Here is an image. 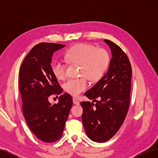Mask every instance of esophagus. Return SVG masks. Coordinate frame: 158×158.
I'll list each match as a JSON object with an SVG mask.
<instances>
[{
    "mask_svg": "<svg viewBox=\"0 0 158 158\" xmlns=\"http://www.w3.org/2000/svg\"><path fill=\"white\" fill-rule=\"evenodd\" d=\"M73 103L74 104H76V105H80V102L78 101V99H76L75 98H73Z\"/></svg>",
    "mask_w": 158,
    "mask_h": 158,
    "instance_id": "obj_1",
    "label": "esophagus"
}]
</instances>
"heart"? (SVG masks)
I'll return each mask as SVG.
<instances>
[{
  "instance_id": "obj_1",
  "label": "heart",
  "mask_w": 158,
  "mask_h": 158,
  "mask_svg": "<svg viewBox=\"0 0 158 158\" xmlns=\"http://www.w3.org/2000/svg\"><path fill=\"white\" fill-rule=\"evenodd\" d=\"M68 63L80 64V74L78 78H70L64 84L66 92L77 96L83 92L88 85V78L97 82L106 74L110 63L109 52L104 49H97L91 44H80L71 47L64 53ZM52 73L58 80L66 76V66L60 61H54L51 64Z\"/></svg>"
}]
</instances>
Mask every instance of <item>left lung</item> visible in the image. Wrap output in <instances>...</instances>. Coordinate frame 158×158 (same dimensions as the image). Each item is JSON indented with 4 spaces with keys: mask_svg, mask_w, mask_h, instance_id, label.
Here are the masks:
<instances>
[{
    "mask_svg": "<svg viewBox=\"0 0 158 158\" xmlns=\"http://www.w3.org/2000/svg\"><path fill=\"white\" fill-rule=\"evenodd\" d=\"M112 58L102 79L85 92L90 102H81L82 123L89 139L105 142L115 135L125 121L130 105L132 68L127 55L120 47L109 40ZM99 97V101L95 99Z\"/></svg>",
    "mask_w": 158,
    "mask_h": 158,
    "instance_id": "left-lung-1",
    "label": "left lung"
}]
</instances>
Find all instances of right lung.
<instances>
[{
  "mask_svg": "<svg viewBox=\"0 0 158 158\" xmlns=\"http://www.w3.org/2000/svg\"><path fill=\"white\" fill-rule=\"evenodd\" d=\"M64 46L53 43L35 45L23 59L19 73L23 117L31 131L45 142H54L62 137L73 106V99L67 93L60 95L57 103L48 100L50 95L63 92L51 63L54 52Z\"/></svg>",
  "mask_w": 158,
  "mask_h": 158,
  "instance_id": "right-lung-1",
  "label": "right lung"
}]
</instances>
